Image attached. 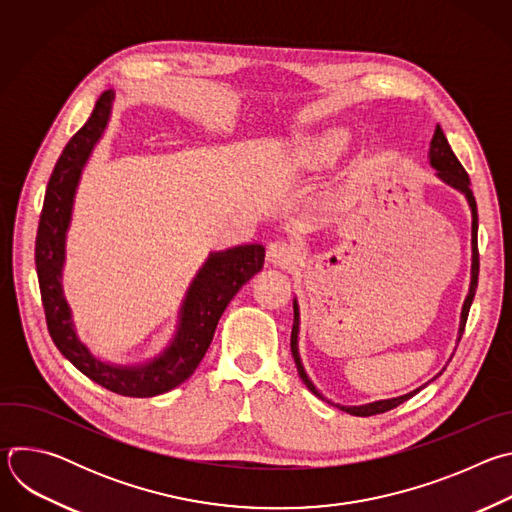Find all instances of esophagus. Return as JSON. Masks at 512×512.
Masks as SVG:
<instances>
[{"mask_svg":"<svg viewBox=\"0 0 512 512\" xmlns=\"http://www.w3.org/2000/svg\"><path fill=\"white\" fill-rule=\"evenodd\" d=\"M298 257V247L289 241H273L267 247V261L273 265H289Z\"/></svg>","mask_w":512,"mask_h":512,"instance_id":"obj_1","label":"esophagus"}]
</instances>
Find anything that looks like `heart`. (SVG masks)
I'll return each mask as SVG.
<instances>
[{"mask_svg": "<svg viewBox=\"0 0 512 512\" xmlns=\"http://www.w3.org/2000/svg\"><path fill=\"white\" fill-rule=\"evenodd\" d=\"M350 141V133L342 127L326 129L302 143L300 160L308 168H322L332 164Z\"/></svg>", "mask_w": 512, "mask_h": 512, "instance_id": "b5f03b06", "label": "heart"}]
</instances>
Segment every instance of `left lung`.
<instances>
[{"instance_id":"1","label":"left lung","mask_w":512,"mask_h":512,"mask_svg":"<svg viewBox=\"0 0 512 512\" xmlns=\"http://www.w3.org/2000/svg\"><path fill=\"white\" fill-rule=\"evenodd\" d=\"M429 164L437 170V178L444 180L452 188L464 192V196L468 198V204L472 208V279H470V291H468L464 308H462V320H460V332H458V342H460L462 334H464V328H466L468 312H470V306H472V300H474V294H476V287H478V271H480V259H478V208H476V198H474V194L470 190V176L464 170V166L460 164V160L456 158V154L452 152L450 143H448V137L444 135L440 125L435 127V133H433V139H431V145H429ZM298 332H300V312H298V302L294 300V328H291V354H294L296 367H298V373H300V379L304 381V385L316 397L326 399L314 387V383L308 379V375H306V371L302 367L300 352H298ZM417 391L401 395V397H395V399H387V401H375V403H369V405H360V407H344V405H338V407L342 411L350 413V415H356V417H371V415H377V413L391 411L393 407H397V405L405 403L407 399H411Z\"/></svg>"}]
</instances>
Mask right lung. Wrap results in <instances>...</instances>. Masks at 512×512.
<instances>
[{
    "mask_svg": "<svg viewBox=\"0 0 512 512\" xmlns=\"http://www.w3.org/2000/svg\"><path fill=\"white\" fill-rule=\"evenodd\" d=\"M113 99V91H105L99 97L89 121L70 137L52 170L36 235V271L48 332L62 356L85 377L117 395L156 397L182 385L196 371L225 308L237 296V291L261 271L265 249L261 245H243L210 253L186 291L178 332L158 358L139 367H115L95 358L72 328L60 277L72 200L83 166L107 127Z\"/></svg>",
    "mask_w": 512,
    "mask_h": 512,
    "instance_id": "add662e5",
    "label": "right lung"
}]
</instances>
